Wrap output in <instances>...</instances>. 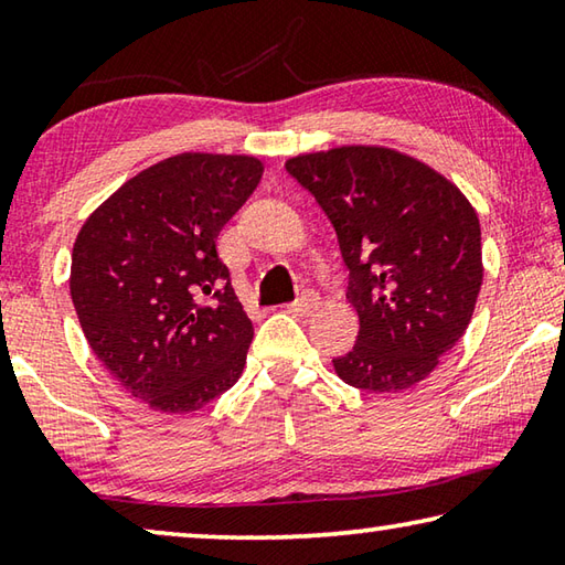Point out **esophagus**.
<instances>
[{
	"label": "esophagus",
	"mask_w": 565,
	"mask_h": 565,
	"mask_svg": "<svg viewBox=\"0 0 565 565\" xmlns=\"http://www.w3.org/2000/svg\"><path fill=\"white\" fill-rule=\"evenodd\" d=\"M321 306V299H319V294L317 291H311V289H306L299 299H296L294 303H289L286 306V311L289 313H296V317H309V313H313Z\"/></svg>",
	"instance_id": "34e87169"
}]
</instances>
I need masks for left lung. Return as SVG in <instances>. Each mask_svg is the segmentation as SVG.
Masks as SVG:
<instances>
[{"instance_id":"left-lung-1","label":"left lung","mask_w":565,"mask_h":565,"mask_svg":"<svg viewBox=\"0 0 565 565\" xmlns=\"http://www.w3.org/2000/svg\"><path fill=\"white\" fill-rule=\"evenodd\" d=\"M286 171L337 228L359 313L341 381L374 394L416 386L456 347L483 281L481 224L436 169L386 147L299 154Z\"/></svg>"}]
</instances>
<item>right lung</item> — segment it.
Listing matches in <instances>:
<instances>
[{"mask_svg":"<svg viewBox=\"0 0 565 565\" xmlns=\"http://www.w3.org/2000/svg\"><path fill=\"white\" fill-rule=\"evenodd\" d=\"M262 174L256 157H169L121 184L76 234L70 291L84 337L159 414L204 408L242 376L254 327L216 236Z\"/></svg>","mask_w":565,"mask_h":565,"instance_id":"right-lung-1","label":"right lung"}]
</instances>
